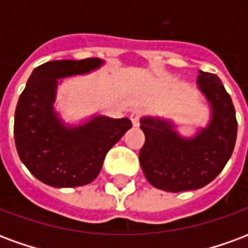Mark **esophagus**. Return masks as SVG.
<instances>
[{
	"label": "esophagus",
	"mask_w": 248,
	"mask_h": 248,
	"mask_svg": "<svg viewBox=\"0 0 248 248\" xmlns=\"http://www.w3.org/2000/svg\"><path fill=\"white\" fill-rule=\"evenodd\" d=\"M140 110H133V113L130 114V119L133 122V126H140Z\"/></svg>",
	"instance_id": "1"
}]
</instances>
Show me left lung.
I'll use <instances>...</instances> for the list:
<instances>
[{
	"label": "left lung",
	"mask_w": 248,
	"mask_h": 248,
	"mask_svg": "<svg viewBox=\"0 0 248 248\" xmlns=\"http://www.w3.org/2000/svg\"><path fill=\"white\" fill-rule=\"evenodd\" d=\"M197 85L207 102L208 119L192 135L181 134L174 119L159 115L140 119L146 138L140 151V167L146 179L163 191L202 188L223 170L234 151L238 124L231 97L211 73L199 70Z\"/></svg>",
	"instance_id": "left-lung-1"
}]
</instances>
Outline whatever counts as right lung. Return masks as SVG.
<instances>
[{"label": "right lung", "instance_id": "add662e5", "mask_svg": "<svg viewBox=\"0 0 248 248\" xmlns=\"http://www.w3.org/2000/svg\"><path fill=\"white\" fill-rule=\"evenodd\" d=\"M103 60H61L35 67L16 108L14 140L19 159L47 186L93 182L108 151L131 127L129 118L95 113L69 124L57 110V90L65 78L101 69Z\"/></svg>", "mask_w": 248, "mask_h": 248}]
</instances>
